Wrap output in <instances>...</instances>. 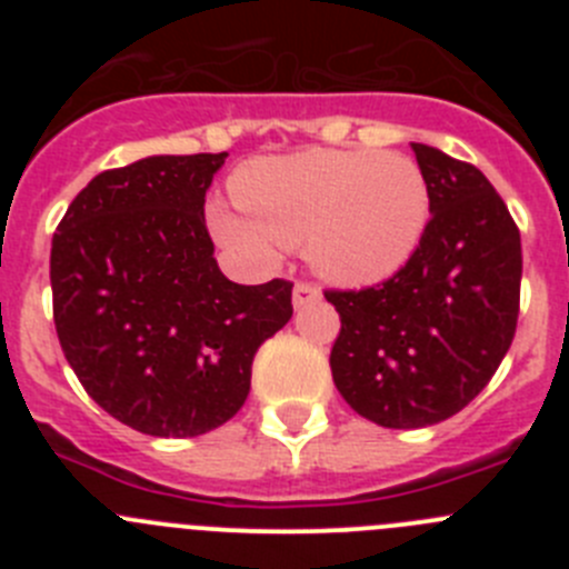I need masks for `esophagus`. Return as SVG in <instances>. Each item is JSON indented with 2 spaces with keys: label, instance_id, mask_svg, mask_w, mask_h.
<instances>
[{
  "label": "esophagus",
  "instance_id": "esophagus-1",
  "mask_svg": "<svg viewBox=\"0 0 569 569\" xmlns=\"http://www.w3.org/2000/svg\"><path fill=\"white\" fill-rule=\"evenodd\" d=\"M321 299V290L316 288L313 281H296L293 288V305L296 308H305L310 301H319Z\"/></svg>",
  "mask_w": 569,
  "mask_h": 569
}]
</instances>
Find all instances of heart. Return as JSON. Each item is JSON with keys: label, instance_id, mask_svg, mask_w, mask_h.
<instances>
[{"label": "heart", "instance_id": "obj_1", "mask_svg": "<svg viewBox=\"0 0 569 569\" xmlns=\"http://www.w3.org/2000/svg\"><path fill=\"white\" fill-rule=\"evenodd\" d=\"M236 208L216 204L210 228L239 253L270 259L308 248L336 284H373L405 268L430 219V188L413 159L379 150H301L244 164Z\"/></svg>", "mask_w": 569, "mask_h": 569}]
</instances>
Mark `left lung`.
<instances>
[{
    "label": "left lung",
    "mask_w": 569,
    "mask_h": 569,
    "mask_svg": "<svg viewBox=\"0 0 569 569\" xmlns=\"http://www.w3.org/2000/svg\"><path fill=\"white\" fill-rule=\"evenodd\" d=\"M430 188L416 253L390 279L325 290L341 330L330 350L339 393L393 430L465 410L499 370L516 336L521 236L476 164L413 144Z\"/></svg>",
    "instance_id": "obj_1"
}]
</instances>
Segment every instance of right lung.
I'll use <instances>...</instances> for the list:
<instances>
[{
  "mask_svg": "<svg viewBox=\"0 0 569 569\" xmlns=\"http://www.w3.org/2000/svg\"><path fill=\"white\" fill-rule=\"evenodd\" d=\"M224 159L148 156L104 170L53 233L64 359L104 413L159 439L233 419L256 350L293 316V281L236 284L216 264L204 193Z\"/></svg>",
  "mask_w": 569,
  "mask_h": 569,
  "instance_id": "obj_1",
  "label": "right lung"
}]
</instances>
